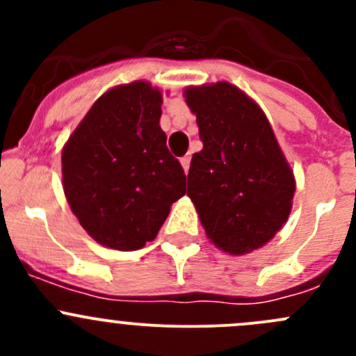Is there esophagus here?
<instances>
[{
  "instance_id": "obj_1",
  "label": "esophagus",
  "mask_w": 356,
  "mask_h": 356,
  "mask_svg": "<svg viewBox=\"0 0 356 356\" xmlns=\"http://www.w3.org/2000/svg\"><path fill=\"white\" fill-rule=\"evenodd\" d=\"M189 163H191V155H184L181 158V165H182V168H184L186 174H188V170H189Z\"/></svg>"
}]
</instances>
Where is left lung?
<instances>
[{
	"instance_id": "obj_1",
	"label": "left lung",
	"mask_w": 356,
	"mask_h": 356,
	"mask_svg": "<svg viewBox=\"0 0 356 356\" xmlns=\"http://www.w3.org/2000/svg\"><path fill=\"white\" fill-rule=\"evenodd\" d=\"M184 98L203 149L188 174V196L218 250L245 254L270 241L288 220L293 170L260 106L229 82L191 86Z\"/></svg>"
}]
</instances>
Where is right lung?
<instances>
[{
  "instance_id": "obj_1",
  "label": "right lung",
  "mask_w": 356,
  "mask_h": 356,
  "mask_svg": "<svg viewBox=\"0 0 356 356\" xmlns=\"http://www.w3.org/2000/svg\"><path fill=\"white\" fill-rule=\"evenodd\" d=\"M161 92L146 81L96 99L62 152L63 191L99 245L134 251L156 238L186 175L160 127Z\"/></svg>"
}]
</instances>
